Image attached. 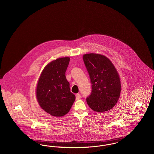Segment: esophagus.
I'll return each instance as SVG.
<instances>
[{
    "label": "esophagus",
    "instance_id": "1",
    "mask_svg": "<svg viewBox=\"0 0 154 154\" xmlns=\"http://www.w3.org/2000/svg\"><path fill=\"white\" fill-rule=\"evenodd\" d=\"M75 97H76V100H79L81 98V95L80 94H77L75 95Z\"/></svg>",
    "mask_w": 154,
    "mask_h": 154
}]
</instances>
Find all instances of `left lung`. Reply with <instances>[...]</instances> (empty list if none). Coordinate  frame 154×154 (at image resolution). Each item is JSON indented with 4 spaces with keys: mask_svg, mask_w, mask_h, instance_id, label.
Segmentation results:
<instances>
[{
    "mask_svg": "<svg viewBox=\"0 0 154 154\" xmlns=\"http://www.w3.org/2000/svg\"><path fill=\"white\" fill-rule=\"evenodd\" d=\"M92 84L87 102L92 110L103 112L112 109L120 97L121 84L116 68L103 55L91 53L82 57Z\"/></svg>",
    "mask_w": 154,
    "mask_h": 154,
    "instance_id": "8db88e82",
    "label": "left lung"
}]
</instances>
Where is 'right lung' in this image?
<instances>
[{
  "label": "right lung",
  "mask_w": 154,
  "mask_h": 154,
  "mask_svg": "<svg viewBox=\"0 0 154 154\" xmlns=\"http://www.w3.org/2000/svg\"><path fill=\"white\" fill-rule=\"evenodd\" d=\"M69 61V57L52 60L45 66L37 81L36 95L38 104L54 117L66 115L75 99L65 76Z\"/></svg>",
  "instance_id": "obj_1"
}]
</instances>
